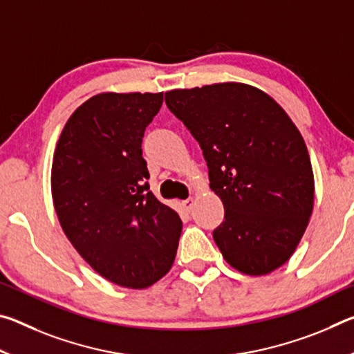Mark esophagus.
<instances>
[{
    "mask_svg": "<svg viewBox=\"0 0 354 354\" xmlns=\"http://www.w3.org/2000/svg\"><path fill=\"white\" fill-rule=\"evenodd\" d=\"M192 206H194V198H187V200L183 201V207H184L187 212H190Z\"/></svg>",
    "mask_w": 354,
    "mask_h": 354,
    "instance_id": "esophagus-1",
    "label": "esophagus"
}]
</instances>
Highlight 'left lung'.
<instances>
[{"label":"left lung","mask_w":354,"mask_h":354,"mask_svg":"<svg viewBox=\"0 0 354 354\" xmlns=\"http://www.w3.org/2000/svg\"><path fill=\"white\" fill-rule=\"evenodd\" d=\"M205 156L225 220L212 232L225 261L261 277L289 261L314 206L301 134L277 101L239 82L165 93Z\"/></svg>","instance_id":"obj_1"}]
</instances>
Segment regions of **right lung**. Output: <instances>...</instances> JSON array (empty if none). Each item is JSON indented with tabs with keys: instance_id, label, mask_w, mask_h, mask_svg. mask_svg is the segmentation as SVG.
Returning <instances> with one entry per match:
<instances>
[{
	"instance_id": "add662e5",
	"label": "right lung",
	"mask_w": 354,
	"mask_h": 354,
	"mask_svg": "<svg viewBox=\"0 0 354 354\" xmlns=\"http://www.w3.org/2000/svg\"><path fill=\"white\" fill-rule=\"evenodd\" d=\"M164 93H100L71 113L51 169L57 218L84 261L131 289L154 284L175 261L183 221L149 190L145 128Z\"/></svg>"
}]
</instances>
